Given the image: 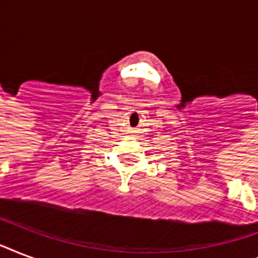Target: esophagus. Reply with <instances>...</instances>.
I'll list each match as a JSON object with an SVG mask.
<instances>
[{
	"label": "esophagus",
	"mask_w": 258,
	"mask_h": 258,
	"mask_svg": "<svg viewBox=\"0 0 258 258\" xmlns=\"http://www.w3.org/2000/svg\"><path fill=\"white\" fill-rule=\"evenodd\" d=\"M135 133V131H134V130H130V134H134Z\"/></svg>",
	"instance_id": "obj_1"
}]
</instances>
